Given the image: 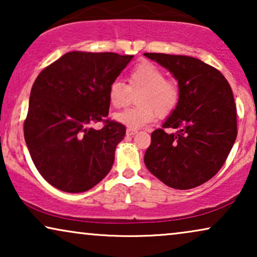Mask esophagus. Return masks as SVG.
Segmentation results:
<instances>
[{
	"instance_id": "1",
	"label": "esophagus",
	"mask_w": 257,
	"mask_h": 257,
	"mask_svg": "<svg viewBox=\"0 0 257 257\" xmlns=\"http://www.w3.org/2000/svg\"><path fill=\"white\" fill-rule=\"evenodd\" d=\"M137 132H138V131H137V130H135V128H127V130H126V135H127V136H133V135H136V133Z\"/></svg>"
}]
</instances>
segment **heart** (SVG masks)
Returning <instances> with one entry per match:
<instances>
[{"label": "heart", "mask_w": 257, "mask_h": 257, "mask_svg": "<svg viewBox=\"0 0 257 257\" xmlns=\"http://www.w3.org/2000/svg\"><path fill=\"white\" fill-rule=\"evenodd\" d=\"M128 84L120 79L112 80L107 89L111 106L124 107L136 94L137 106L126 108L114 115L115 120L130 128H140L159 118L171 115L179 106L182 96L180 83L166 78V72L151 62H140L130 70Z\"/></svg>", "instance_id": "obj_1"}]
</instances>
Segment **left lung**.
Listing matches in <instances>:
<instances>
[{"mask_svg": "<svg viewBox=\"0 0 257 257\" xmlns=\"http://www.w3.org/2000/svg\"><path fill=\"white\" fill-rule=\"evenodd\" d=\"M170 70L180 83L179 106L151 135L144 161L153 175L175 189L205 184L223 166L237 136L236 106L229 83L198 58L144 54ZM166 129H175L167 134Z\"/></svg>", "mask_w": 257, "mask_h": 257, "instance_id": "1", "label": "left lung"}]
</instances>
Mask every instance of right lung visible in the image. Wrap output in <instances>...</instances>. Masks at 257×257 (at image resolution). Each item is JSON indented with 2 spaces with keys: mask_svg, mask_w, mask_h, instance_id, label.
Instances as JSON below:
<instances>
[{
  "mask_svg": "<svg viewBox=\"0 0 257 257\" xmlns=\"http://www.w3.org/2000/svg\"><path fill=\"white\" fill-rule=\"evenodd\" d=\"M133 55L71 51L42 70L31 87L24 139L42 177L69 193L89 191L114 161L125 125L107 118V89ZM101 121L100 130L89 127Z\"/></svg>",
  "mask_w": 257,
  "mask_h": 257,
  "instance_id": "obj_1",
  "label": "right lung"
}]
</instances>
